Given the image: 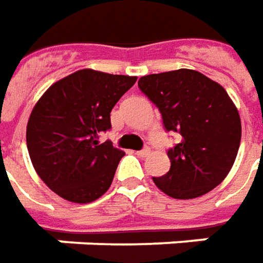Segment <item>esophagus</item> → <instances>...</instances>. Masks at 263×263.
<instances>
[{
  "label": "esophagus",
  "mask_w": 263,
  "mask_h": 263,
  "mask_svg": "<svg viewBox=\"0 0 263 263\" xmlns=\"http://www.w3.org/2000/svg\"><path fill=\"white\" fill-rule=\"evenodd\" d=\"M149 153H151V149L148 148V147H145V148L140 149V151H137L135 154L138 156V157H147V156H149Z\"/></svg>",
  "instance_id": "obj_1"
}]
</instances>
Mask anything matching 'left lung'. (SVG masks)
Listing matches in <instances>:
<instances>
[{"label":"left lung","instance_id":"obj_1","mask_svg":"<svg viewBox=\"0 0 263 263\" xmlns=\"http://www.w3.org/2000/svg\"><path fill=\"white\" fill-rule=\"evenodd\" d=\"M138 87L159 107L166 131L182 137L167 151L170 170L153 177L156 186L176 199L213 191L233 167L241 138L239 112L227 91L186 68L141 77Z\"/></svg>","mask_w":263,"mask_h":263}]
</instances>
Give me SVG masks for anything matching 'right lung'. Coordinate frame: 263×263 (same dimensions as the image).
<instances>
[{
    "instance_id": "right-lung-1",
    "label": "right lung",
    "mask_w": 263,
    "mask_h": 263,
    "mask_svg": "<svg viewBox=\"0 0 263 263\" xmlns=\"http://www.w3.org/2000/svg\"><path fill=\"white\" fill-rule=\"evenodd\" d=\"M137 77L80 69L62 78L34 104L26 131L36 173L50 191L76 204L93 202L110 187L125 156L102 132L110 112Z\"/></svg>"
}]
</instances>
